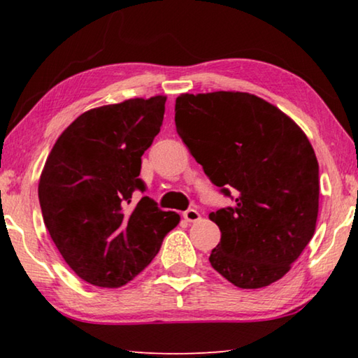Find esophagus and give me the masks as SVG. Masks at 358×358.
<instances>
[{
	"label": "esophagus",
	"mask_w": 358,
	"mask_h": 358,
	"mask_svg": "<svg viewBox=\"0 0 358 358\" xmlns=\"http://www.w3.org/2000/svg\"><path fill=\"white\" fill-rule=\"evenodd\" d=\"M183 217L187 222H196V221L201 220V213H199V211L194 210V208H187L186 211H183Z\"/></svg>",
	"instance_id": "obj_1"
}]
</instances>
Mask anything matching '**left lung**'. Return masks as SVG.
Segmentation results:
<instances>
[{"label":"left lung","instance_id":"obj_1","mask_svg":"<svg viewBox=\"0 0 358 358\" xmlns=\"http://www.w3.org/2000/svg\"><path fill=\"white\" fill-rule=\"evenodd\" d=\"M175 124L211 183L235 202L210 213L221 230L211 266L241 289L281 280L316 230L319 164L305 132L240 92L178 96Z\"/></svg>","mask_w":358,"mask_h":358}]
</instances>
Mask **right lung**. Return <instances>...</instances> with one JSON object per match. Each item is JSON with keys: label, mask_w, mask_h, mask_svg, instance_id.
<instances>
[{"label": "right lung", "mask_w": 358, "mask_h": 358, "mask_svg": "<svg viewBox=\"0 0 358 358\" xmlns=\"http://www.w3.org/2000/svg\"><path fill=\"white\" fill-rule=\"evenodd\" d=\"M166 96L128 99L82 113L64 129L39 180V203L53 243L77 276L121 287L148 266L180 222L150 197L136 205L142 155L161 129Z\"/></svg>", "instance_id": "obj_1"}]
</instances>
